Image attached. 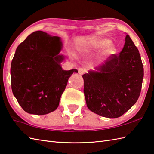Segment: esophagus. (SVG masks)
Here are the masks:
<instances>
[{
  "mask_svg": "<svg viewBox=\"0 0 154 154\" xmlns=\"http://www.w3.org/2000/svg\"><path fill=\"white\" fill-rule=\"evenodd\" d=\"M85 72H86V70H85L84 68H80L79 69H78V74H79L83 75Z\"/></svg>",
  "mask_w": 154,
  "mask_h": 154,
  "instance_id": "34e87169",
  "label": "esophagus"
}]
</instances>
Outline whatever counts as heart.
Instances as JSON below:
<instances>
[{
  "mask_svg": "<svg viewBox=\"0 0 154 154\" xmlns=\"http://www.w3.org/2000/svg\"><path fill=\"white\" fill-rule=\"evenodd\" d=\"M111 40L105 38L97 37L83 42L78 47L80 52L90 53L100 51L105 47L101 53L98 59L103 60L106 57L111 56L117 52V48L113 44L111 43Z\"/></svg>",
  "mask_w": 154,
  "mask_h": 154,
  "instance_id": "obj_1",
  "label": "heart"
}]
</instances>
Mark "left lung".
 <instances>
[{
	"instance_id": "obj_1",
	"label": "left lung",
	"mask_w": 154,
	"mask_h": 154,
	"mask_svg": "<svg viewBox=\"0 0 154 154\" xmlns=\"http://www.w3.org/2000/svg\"><path fill=\"white\" fill-rule=\"evenodd\" d=\"M95 70L82 76L87 107L102 117H121L137 101L144 78L140 54L130 36L120 53Z\"/></svg>"
}]
</instances>
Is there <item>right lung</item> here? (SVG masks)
<instances>
[{"label":"right lung","instance_id":"1","mask_svg":"<svg viewBox=\"0 0 154 154\" xmlns=\"http://www.w3.org/2000/svg\"><path fill=\"white\" fill-rule=\"evenodd\" d=\"M59 37L31 33L17 47L10 68L13 94L26 112L46 115L56 110L68 78L76 69L63 70Z\"/></svg>","mask_w":154,"mask_h":154}]
</instances>
